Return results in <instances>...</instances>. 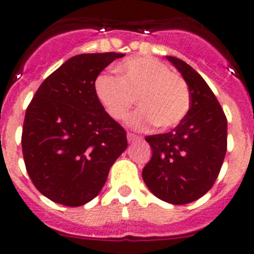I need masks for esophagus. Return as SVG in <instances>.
I'll return each instance as SVG.
<instances>
[{
	"label": "esophagus",
	"instance_id": "34e87169",
	"mask_svg": "<svg viewBox=\"0 0 254 254\" xmlns=\"http://www.w3.org/2000/svg\"><path fill=\"white\" fill-rule=\"evenodd\" d=\"M127 140H128V142H134V141L141 140V137H138V136L133 133H127Z\"/></svg>",
	"mask_w": 254,
	"mask_h": 254
}]
</instances>
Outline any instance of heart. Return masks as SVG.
Wrapping results in <instances>:
<instances>
[{
    "instance_id": "b5f03b06",
    "label": "heart",
    "mask_w": 254,
    "mask_h": 254,
    "mask_svg": "<svg viewBox=\"0 0 254 254\" xmlns=\"http://www.w3.org/2000/svg\"><path fill=\"white\" fill-rule=\"evenodd\" d=\"M121 76L102 73L95 81V94L113 120H123L132 105H140L127 118V125L147 129L176 127L187 116L190 95L187 82L160 61L150 57L129 58L118 66Z\"/></svg>"
}]
</instances>
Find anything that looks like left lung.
Here are the masks:
<instances>
[{"label": "left lung", "instance_id": "left-lung-1", "mask_svg": "<svg viewBox=\"0 0 254 254\" xmlns=\"http://www.w3.org/2000/svg\"><path fill=\"white\" fill-rule=\"evenodd\" d=\"M187 82L190 108L176 128L146 136L151 160L142 179L151 193L173 205L193 202L211 190L226 154L228 122L206 81L185 61L167 56Z\"/></svg>", "mask_w": 254, "mask_h": 254}]
</instances>
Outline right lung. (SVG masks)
Masks as SVG:
<instances>
[{
  "label": "right lung",
  "instance_id": "right-lung-1",
  "mask_svg": "<svg viewBox=\"0 0 254 254\" xmlns=\"http://www.w3.org/2000/svg\"><path fill=\"white\" fill-rule=\"evenodd\" d=\"M123 53H84L42 82L24 120L26 172L40 193L77 207L95 198L109 169L127 149L126 131L105 112L95 80Z\"/></svg>",
  "mask_w": 254,
  "mask_h": 254
}]
</instances>
